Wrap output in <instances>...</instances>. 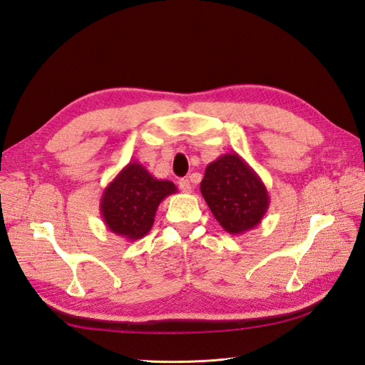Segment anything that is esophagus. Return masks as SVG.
<instances>
[{
  "mask_svg": "<svg viewBox=\"0 0 365 365\" xmlns=\"http://www.w3.org/2000/svg\"><path fill=\"white\" fill-rule=\"evenodd\" d=\"M178 187H180L183 192H191V183L188 178H180V180H178Z\"/></svg>",
  "mask_w": 365,
  "mask_h": 365,
  "instance_id": "1",
  "label": "esophagus"
}]
</instances>
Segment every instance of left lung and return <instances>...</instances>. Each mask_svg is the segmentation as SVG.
<instances>
[{"label": "left lung", "instance_id": "1", "mask_svg": "<svg viewBox=\"0 0 365 365\" xmlns=\"http://www.w3.org/2000/svg\"><path fill=\"white\" fill-rule=\"evenodd\" d=\"M200 192L215 220L230 235L262 222L269 207L265 183L238 153H224L205 168Z\"/></svg>", "mask_w": 365, "mask_h": 365}]
</instances>
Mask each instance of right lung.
<instances>
[{
	"label": "right lung",
	"mask_w": 365,
	"mask_h": 365,
	"mask_svg": "<svg viewBox=\"0 0 365 365\" xmlns=\"http://www.w3.org/2000/svg\"><path fill=\"white\" fill-rule=\"evenodd\" d=\"M175 192L173 182L155 178L138 161H130L103 190L100 215L108 230L135 242L149 234L160 202Z\"/></svg>",
	"instance_id": "add662e5"
}]
</instances>
